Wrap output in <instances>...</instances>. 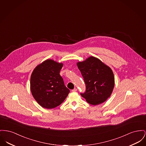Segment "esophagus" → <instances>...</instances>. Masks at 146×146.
<instances>
[{
    "mask_svg": "<svg viewBox=\"0 0 146 146\" xmlns=\"http://www.w3.org/2000/svg\"><path fill=\"white\" fill-rule=\"evenodd\" d=\"M77 89L76 88H74V89L72 90V92H77Z\"/></svg>",
    "mask_w": 146,
    "mask_h": 146,
    "instance_id": "obj_1",
    "label": "esophagus"
}]
</instances>
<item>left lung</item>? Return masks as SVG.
Returning <instances> with one entry per match:
<instances>
[{
	"label": "left lung",
	"instance_id": "8db88e82",
	"mask_svg": "<svg viewBox=\"0 0 146 146\" xmlns=\"http://www.w3.org/2000/svg\"><path fill=\"white\" fill-rule=\"evenodd\" d=\"M77 66L86 84V92L80 93L82 96L93 105L106 101L111 94L115 85L111 69L93 56L78 62Z\"/></svg>",
	"mask_w": 146,
	"mask_h": 146
}]
</instances>
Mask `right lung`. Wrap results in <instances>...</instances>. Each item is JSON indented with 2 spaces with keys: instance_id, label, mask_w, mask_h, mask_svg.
Listing matches in <instances>:
<instances>
[{
  "instance_id": "add662e5",
  "label": "right lung",
  "mask_w": 146,
  "mask_h": 146,
  "mask_svg": "<svg viewBox=\"0 0 146 146\" xmlns=\"http://www.w3.org/2000/svg\"><path fill=\"white\" fill-rule=\"evenodd\" d=\"M62 63L47 60L32 73L30 88L35 99L42 107L51 109L64 102L70 92L60 74Z\"/></svg>"
}]
</instances>
